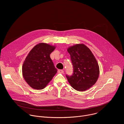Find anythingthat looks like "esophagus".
Wrapping results in <instances>:
<instances>
[{"mask_svg": "<svg viewBox=\"0 0 124 124\" xmlns=\"http://www.w3.org/2000/svg\"><path fill=\"white\" fill-rule=\"evenodd\" d=\"M58 73L60 74H63L64 73V70H58Z\"/></svg>", "mask_w": 124, "mask_h": 124, "instance_id": "esophagus-1", "label": "esophagus"}]
</instances>
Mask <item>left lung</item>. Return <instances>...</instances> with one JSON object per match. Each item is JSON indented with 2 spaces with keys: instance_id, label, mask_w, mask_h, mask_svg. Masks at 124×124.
Here are the masks:
<instances>
[{
  "instance_id": "8db88e82",
  "label": "left lung",
  "mask_w": 124,
  "mask_h": 124,
  "mask_svg": "<svg viewBox=\"0 0 124 124\" xmlns=\"http://www.w3.org/2000/svg\"><path fill=\"white\" fill-rule=\"evenodd\" d=\"M73 66L72 76L66 78L75 90L84 91L91 87L99 76V66L90 49L84 44H77L67 49Z\"/></svg>"
}]
</instances>
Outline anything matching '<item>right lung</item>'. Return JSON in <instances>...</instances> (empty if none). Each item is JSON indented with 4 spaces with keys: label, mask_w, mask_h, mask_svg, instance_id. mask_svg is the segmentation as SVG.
<instances>
[{
    "label": "right lung",
    "mask_w": 124,
    "mask_h": 124,
    "mask_svg": "<svg viewBox=\"0 0 124 124\" xmlns=\"http://www.w3.org/2000/svg\"><path fill=\"white\" fill-rule=\"evenodd\" d=\"M55 48V46L40 43L30 50L26 57L22 67L23 75L34 89H44L57 73V70L50 57Z\"/></svg>",
    "instance_id": "add662e5"
}]
</instances>
